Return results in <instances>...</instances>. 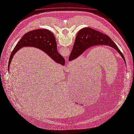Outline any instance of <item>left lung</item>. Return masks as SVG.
Masks as SVG:
<instances>
[{
  "instance_id": "1",
  "label": "left lung",
  "mask_w": 134,
  "mask_h": 134,
  "mask_svg": "<svg viewBox=\"0 0 134 134\" xmlns=\"http://www.w3.org/2000/svg\"><path fill=\"white\" fill-rule=\"evenodd\" d=\"M101 45H108L116 50L122 57L126 64V60L122 53L108 36L88 27L81 29L77 33L69 60L71 61L76 59L86 50L92 46Z\"/></svg>"
}]
</instances>
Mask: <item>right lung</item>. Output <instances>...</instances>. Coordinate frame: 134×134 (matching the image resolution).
<instances>
[{"instance_id": "right-lung-1", "label": "right lung", "mask_w": 134, "mask_h": 134, "mask_svg": "<svg viewBox=\"0 0 134 134\" xmlns=\"http://www.w3.org/2000/svg\"><path fill=\"white\" fill-rule=\"evenodd\" d=\"M23 47H34L42 50L57 63L64 65L65 59L57 51V42L53 33L47 29H37L26 33L17 43L10 56L8 71L15 53Z\"/></svg>"}]
</instances>
